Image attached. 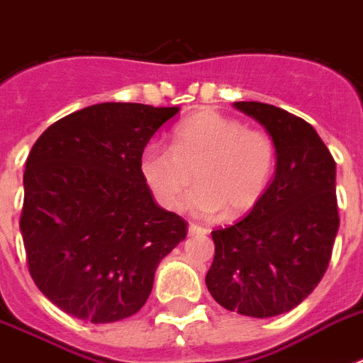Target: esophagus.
Returning a JSON list of instances; mask_svg holds the SVG:
<instances>
[{"mask_svg":"<svg viewBox=\"0 0 363 363\" xmlns=\"http://www.w3.org/2000/svg\"><path fill=\"white\" fill-rule=\"evenodd\" d=\"M188 233H190V235H207V233H209V230H207V228H203V226H199V224H190V226H188Z\"/></svg>","mask_w":363,"mask_h":363,"instance_id":"34e87169","label":"esophagus"}]
</instances>
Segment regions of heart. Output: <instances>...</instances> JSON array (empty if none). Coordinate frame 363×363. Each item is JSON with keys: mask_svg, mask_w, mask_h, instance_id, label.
I'll list each match as a JSON object with an SVG mask.
<instances>
[{"mask_svg": "<svg viewBox=\"0 0 363 363\" xmlns=\"http://www.w3.org/2000/svg\"><path fill=\"white\" fill-rule=\"evenodd\" d=\"M277 167V145L269 133L216 111H201L171 133V148L150 143L143 148L139 171L165 209H179L194 173L199 184L188 196L199 216L233 215L264 198Z\"/></svg>", "mask_w": 363, "mask_h": 363, "instance_id": "1", "label": "heart"}]
</instances>
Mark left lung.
<instances>
[{"label": "left lung", "instance_id": "obj_1", "mask_svg": "<svg viewBox=\"0 0 363 363\" xmlns=\"http://www.w3.org/2000/svg\"><path fill=\"white\" fill-rule=\"evenodd\" d=\"M233 105L273 137L275 177L245 218L211 233L205 282L224 309L269 318L301 303L326 273L339 230L335 162L303 118L259 101Z\"/></svg>", "mask_w": 363, "mask_h": 363}]
</instances>
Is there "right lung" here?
<instances>
[{
  "label": "right lung",
  "mask_w": 363,
  "mask_h": 363,
  "mask_svg": "<svg viewBox=\"0 0 363 363\" xmlns=\"http://www.w3.org/2000/svg\"><path fill=\"white\" fill-rule=\"evenodd\" d=\"M179 107L98 104L54 122L31 147L20 232L37 288L67 315L124 320L188 224L162 209L139 158Z\"/></svg>",
  "instance_id": "1"
}]
</instances>
